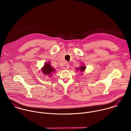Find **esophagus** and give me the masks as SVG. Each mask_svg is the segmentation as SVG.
<instances>
[{
	"instance_id": "esophagus-1",
	"label": "esophagus",
	"mask_w": 131,
	"mask_h": 131,
	"mask_svg": "<svg viewBox=\"0 0 131 131\" xmlns=\"http://www.w3.org/2000/svg\"><path fill=\"white\" fill-rule=\"evenodd\" d=\"M66 69H68V68H69V67H70V65H69V64L67 63L66 64Z\"/></svg>"
}]
</instances>
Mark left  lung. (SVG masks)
<instances>
[{
	"label": "left lung",
	"mask_w": 131,
	"mask_h": 131,
	"mask_svg": "<svg viewBox=\"0 0 131 131\" xmlns=\"http://www.w3.org/2000/svg\"><path fill=\"white\" fill-rule=\"evenodd\" d=\"M85 67L83 66L80 67L79 68H77V70H81V71H84L85 70Z\"/></svg>",
	"instance_id": "obj_1"
}]
</instances>
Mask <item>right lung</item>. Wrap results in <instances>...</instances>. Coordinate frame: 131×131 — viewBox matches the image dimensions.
<instances>
[{"instance_id":"right-lung-1","label":"right lung","mask_w":131,"mask_h":131,"mask_svg":"<svg viewBox=\"0 0 131 131\" xmlns=\"http://www.w3.org/2000/svg\"><path fill=\"white\" fill-rule=\"evenodd\" d=\"M42 71L46 75L47 74V75H50V76H51V74L54 72L55 69L50 66V64L49 63H46L44 65V67L42 69Z\"/></svg>"}]
</instances>
